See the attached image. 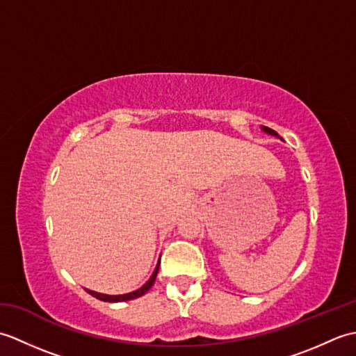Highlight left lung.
Instances as JSON below:
<instances>
[{"label":"left lung","instance_id":"1","mask_svg":"<svg viewBox=\"0 0 356 356\" xmlns=\"http://www.w3.org/2000/svg\"><path fill=\"white\" fill-rule=\"evenodd\" d=\"M261 130H263L264 133H268V134H270V136H277V138H280V136L277 134V131H274V130H272V128H268V127H261Z\"/></svg>","mask_w":356,"mask_h":356}]
</instances>
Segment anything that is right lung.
Instances as JSON below:
<instances>
[{
	"label": "right lung",
	"instance_id": "1",
	"mask_svg": "<svg viewBox=\"0 0 356 356\" xmlns=\"http://www.w3.org/2000/svg\"><path fill=\"white\" fill-rule=\"evenodd\" d=\"M159 264H161V261H157V266H156V269H154V272H153V275L149 277V280L148 282L143 284L140 289H138V291H133V292H130V293H124V295H107V293H99V292H95V291H90V289H86L90 295H93L95 298H97V300H102V301H108V303H119V301H128V300H134V298H139V297H142L143 293H147L149 289H151V286L154 284V282H156V277H157V272H159Z\"/></svg>",
	"mask_w": 356,
	"mask_h": 356
}]
</instances>
